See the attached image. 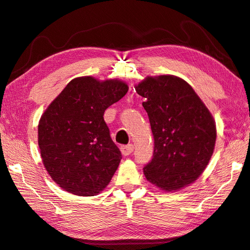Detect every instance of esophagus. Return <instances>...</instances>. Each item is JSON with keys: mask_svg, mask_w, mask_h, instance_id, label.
I'll return each mask as SVG.
<instances>
[{"mask_svg": "<svg viewBox=\"0 0 250 250\" xmlns=\"http://www.w3.org/2000/svg\"><path fill=\"white\" fill-rule=\"evenodd\" d=\"M134 146L132 144H128V145H124V146H121V153L124 154L125 156H128L130 155L131 153L133 152Z\"/></svg>", "mask_w": 250, "mask_h": 250, "instance_id": "34e87169", "label": "esophagus"}]
</instances>
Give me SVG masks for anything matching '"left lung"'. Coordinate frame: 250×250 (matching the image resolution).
<instances>
[{"label":"left lung","instance_id":"8db88e82","mask_svg":"<svg viewBox=\"0 0 250 250\" xmlns=\"http://www.w3.org/2000/svg\"><path fill=\"white\" fill-rule=\"evenodd\" d=\"M145 98L154 153L143 171L149 183L172 191L193 183L214 149L215 122L187 82L174 75L146 78L135 86Z\"/></svg>","mask_w":250,"mask_h":250}]
</instances>
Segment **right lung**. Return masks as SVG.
I'll list each match as a JSON object with an SVG mask.
<instances>
[{
  "instance_id": "1",
  "label": "right lung",
  "mask_w": 250,
  "mask_h": 250,
  "mask_svg": "<svg viewBox=\"0 0 250 250\" xmlns=\"http://www.w3.org/2000/svg\"><path fill=\"white\" fill-rule=\"evenodd\" d=\"M128 88L118 80L78 78L43 112L38 125L40 154L49 175L65 191L90 197L109 184L122 156L104 112Z\"/></svg>"
}]
</instances>
